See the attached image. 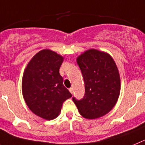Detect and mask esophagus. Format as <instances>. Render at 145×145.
<instances>
[{
    "label": "esophagus",
    "instance_id": "34e87169",
    "mask_svg": "<svg viewBox=\"0 0 145 145\" xmlns=\"http://www.w3.org/2000/svg\"><path fill=\"white\" fill-rule=\"evenodd\" d=\"M69 91H70L71 93H73V88H69Z\"/></svg>",
    "mask_w": 145,
    "mask_h": 145
}]
</instances>
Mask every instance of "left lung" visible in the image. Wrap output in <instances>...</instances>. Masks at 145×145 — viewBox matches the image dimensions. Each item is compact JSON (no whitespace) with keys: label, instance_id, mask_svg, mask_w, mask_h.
<instances>
[{"label":"left lung","instance_id":"obj_1","mask_svg":"<svg viewBox=\"0 0 145 145\" xmlns=\"http://www.w3.org/2000/svg\"><path fill=\"white\" fill-rule=\"evenodd\" d=\"M84 82L85 95L73 102L86 119L105 116L116 105L120 93V76L117 66L110 54L89 49L76 58Z\"/></svg>","mask_w":145,"mask_h":145}]
</instances>
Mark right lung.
I'll use <instances>...</instances> for the list:
<instances>
[{
	"mask_svg": "<svg viewBox=\"0 0 145 145\" xmlns=\"http://www.w3.org/2000/svg\"><path fill=\"white\" fill-rule=\"evenodd\" d=\"M63 62L61 55L43 49L34 56L24 71L22 92L25 103L34 114L44 120L57 117L63 103L72 97L59 74Z\"/></svg>",
	"mask_w": 145,
	"mask_h": 145,
	"instance_id": "right-lung-1",
	"label": "right lung"
}]
</instances>
